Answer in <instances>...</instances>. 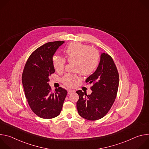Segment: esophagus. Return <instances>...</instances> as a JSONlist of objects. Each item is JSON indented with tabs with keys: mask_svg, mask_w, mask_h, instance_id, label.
Instances as JSON below:
<instances>
[{
	"mask_svg": "<svg viewBox=\"0 0 149 149\" xmlns=\"http://www.w3.org/2000/svg\"><path fill=\"white\" fill-rule=\"evenodd\" d=\"M74 92H75V90H73L70 89V90H68V94H72V93H74Z\"/></svg>",
	"mask_w": 149,
	"mask_h": 149,
	"instance_id": "obj_1",
	"label": "esophagus"
}]
</instances>
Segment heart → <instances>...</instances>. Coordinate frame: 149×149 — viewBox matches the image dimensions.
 Listing matches in <instances>:
<instances>
[{"mask_svg": "<svg viewBox=\"0 0 149 149\" xmlns=\"http://www.w3.org/2000/svg\"><path fill=\"white\" fill-rule=\"evenodd\" d=\"M68 62H72V69L75 73H68L63 76L61 81L68 87L75 86L78 80V72L83 75L92 74L97 68L100 62L98 51L90 46L78 42H72L65 49ZM53 66L56 71L61 72L64 69L66 59L55 55L52 58Z\"/></svg>", "mask_w": 149, "mask_h": 149, "instance_id": "heart-1", "label": "heart"}]
</instances>
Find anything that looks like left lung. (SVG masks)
<instances>
[{"label":"left lung","instance_id":"8db88e82","mask_svg":"<svg viewBox=\"0 0 149 149\" xmlns=\"http://www.w3.org/2000/svg\"><path fill=\"white\" fill-rule=\"evenodd\" d=\"M93 84L90 95L81 90L77 91L79 100L77 102L78 114L82 118L94 121L104 117L111 109L117 97L119 75L110 55L102 53L96 71L86 79Z\"/></svg>","mask_w":149,"mask_h":149}]
</instances>
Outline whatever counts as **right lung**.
I'll return each instance as SVG.
<instances>
[{
    "label": "right lung",
    "instance_id": "1",
    "mask_svg": "<svg viewBox=\"0 0 149 149\" xmlns=\"http://www.w3.org/2000/svg\"><path fill=\"white\" fill-rule=\"evenodd\" d=\"M64 41L50 42L35 50L28 58L22 75L25 97L32 111L38 117L51 119L59 115L67 95L61 87L51 91L49 77L55 72L52 58Z\"/></svg>",
    "mask_w": 149,
    "mask_h": 149
}]
</instances>
